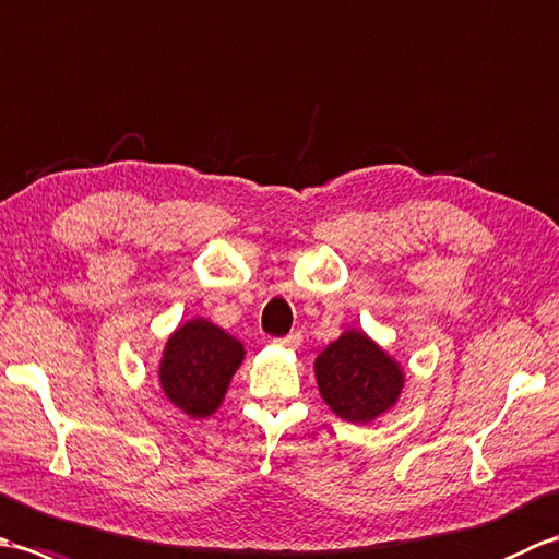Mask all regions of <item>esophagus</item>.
Listing matches in <instances>:
<instances>
[{"label":"esophagus","mask_w":559,"mask_h":559,"mask_svg":"<svg viewBox=\"0 0 559 559\" xmlns=\"http://www.w3.org/2000/svg\"><path fill=\"white\" fill-rule=\"evenodd\" d=\"M276 343H278V346H283V348H288V350H298L300 343H302V336L300 334H290L286 338H276Z\"/></svg>","instance_id":"34e87169"}]
</instances>
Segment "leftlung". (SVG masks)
Returning a JSON list of instances; mask_svg holds the SVG:
<instances>
[{"label": "left lung", "mask_w": 559, "mask_h": 559, "mask_svg": "<svg viewBox=\"0 0 559 559\" xmlns=\"http://www.w3.org/2000/svg\"><path fill=\"white\" fill-rule=\"evenodd\" d=\"M319 394L341 420L370 425L396 406L406 372L362 329H346L314 358Z\"/></svg>", "instance_id": "obj_1"}]
</instances>
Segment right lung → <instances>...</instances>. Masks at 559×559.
Here are the masks:
<instances>
[{
    "mask_svg": "<svg viewBox=\"0 0 559 559\" xmlns=\"http://www.w3.org/2000/svg\"><path fill=\"white\" fill-rule=\"evenodd\" d=\"M242 360V341L209 319L194 317L165 341L158 382L175 408L192 420H201L223 406Z\"/></svg>",
    "mask_w": 559,
    "mask_h": 559,
    "instance_id": "1",
    "label": "right lung"
}]
</instances>
